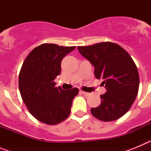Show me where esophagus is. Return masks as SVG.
<instances>
[{"instance_id":"esophagus-1","label":"esophagus","mask_w":151,"mask_h":151,"mask_svg":"<svg viewBox=\"0 0 151 151\" xmlns=\"http://www.w3.org/2000/svg\"><path fill=\"white\" fill-rule=\"evenodd\" d=\"M82 94H84L85 96H86V97H87V96H89L91 94L90 93H88V92H85V91H82Z\"/></svg>"}]
</instances>
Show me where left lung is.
<instances>
[{"label":"left lung","instance_id":"1","mask_svg":"<svg viewBox=\"0 0 151 151\" xmlns=\"http://www.w3.org/2000/svg\"><path fill=\"white\" fill-rule=\"evenodd\" d=\"M81 55L94 67V76L103 78L106 92L101 94V104L91 108V114L101 121L116 120L129 111L139 88L138 69L122 47L112 42L78 47Z\"/></svg>","mask_w":151,"mask_h":151}]
</instances>
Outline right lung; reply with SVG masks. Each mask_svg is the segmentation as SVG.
<instances>
[{
  "instance_id": "obj_1",
  "label": "right lung",
  "mask_w": 151,
  "mask_h": 151,
  "mask_svg": "<svg viewBox=\"0 0 151 151\" xmlns=\"http://www.w3.org/2000/svg\"><path fill=\"white\" fill-rule=\"evenodd\" d=\"M76 47L44 44L33 49L23 62L19 75L22 101L38 121L56 125L65 120L71 112L78 89L64 91L56 87L54 79L61 73V61Z\"/></svg>"
}]
</instances>
